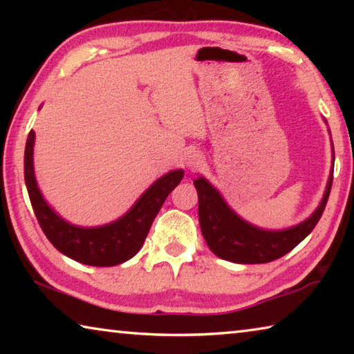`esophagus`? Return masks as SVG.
<instances>
[{"instance_id": "obj_1", "label": "esophagus", "mask_w": 354, "mask_h": 354, "mask_svg": "<svg viewBox=\"0 0 354 354\" xmlns=\"http://www.w3.org/2000/svg\"><path fill=\"white\" fill-rule=\"evenodd\" d=\"M198 164H200V159L196 158V156H195V158H190V159L187 160V165H189V167H198Z\"/></svg>"}]
</instances>
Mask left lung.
Listing matches in <instances>:
<instances>
[{"label":"left lung","mask_w":354,"mask_h":354,"mask_svg":"<svg viewBox=\"0 0 354 354\" xmlns=\"http://www.w3.org/2000/svg\"><path fill=\"white\" fill-rule=\"evenodd\" d=\"M194 184L198 192L201 232L212 253L236 263H266L283 257L310 234L325 211L333 175L317 211L298 226L277 232L257 230L239 218L205 178H196Z\"/></svg>","instance_id":"8db88e82"}]
</instances>
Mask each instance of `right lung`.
Masks as SVG:
<instances>
[{"label": "right lung", "instance_id": "right-lung-1", "mask_svg": "<svg viewBox=\"0 0 354 354\" xmlns=\"http://www.w3.org/2000/svg\"><path fill=\"white\" fill-rule=\"evenodd\" d=\"M34 137L35 133L31 129L25 148V181L35 217L48 241L65 256L86 266L112 267L136 256L167 196L181 183L184 171H170L158 179L134 207L113 223L101 227H77L57 217L41 198L32 167Z\"/></svg>", "mask_w": 354, "mask_h": 354}]
</instances>
